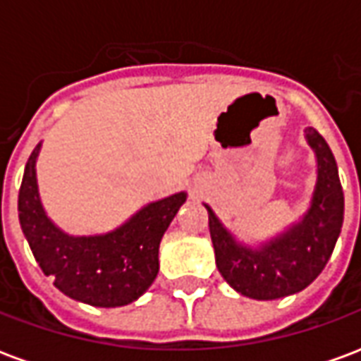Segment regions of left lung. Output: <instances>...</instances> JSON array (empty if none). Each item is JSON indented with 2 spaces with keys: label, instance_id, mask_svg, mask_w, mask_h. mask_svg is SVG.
Segmentation results:
<instances>
[{
  "label": "left lung",
  "instance_id": "left-lung-1",
  "mask_svg": "<svg viewBox=\"0 0 361 361\" xmlns=\"http://www.w3.org/2000/svg\"><path fill=\"white\" fill-rule=\"evenodd\" d=\"M305 139L317 157V183L300 224L253 250L235 242L204 204L219 272L235 292L253 300H279L310 286L325 269L341 235L344 193L336 160L317 129H305Z\"/></svg>",
  "mask_w": 361,
  "mask_h": 361
}]
</instances>
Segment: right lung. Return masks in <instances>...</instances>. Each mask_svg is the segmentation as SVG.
Masks as SVG:
<instances>
[{
    "label": "right lung",
    "instance_id": "right-lung-1",
    "mask_svg": "<svg viewBox=\"0 0 361 361\" xmlns=\"http://www.w3.org/2000/svg\"><path fill=\"white\" fill-rule=\"evenodd\" d=\"M32 150L19 189V222L36 263L54 286L77 302L96 307H119L135 302L158 274V247L170 222L185 203L176 193L147 204L110 234L75 238L51 222L40 203Z\"/></svg>",
    "mask_w": 361,
    "mask_h": 361
}]
</instances>
